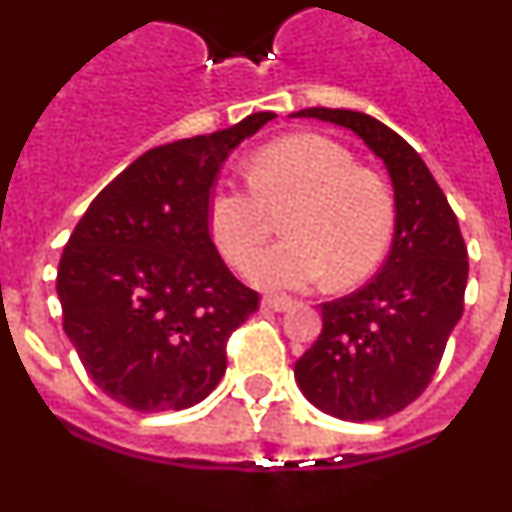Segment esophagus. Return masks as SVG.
<instances>
[{
	"mask_svg": "<svg viewBox=\"0 0 512 512\" xmlns=\"http://www.w3.org/2000/svg\"><path fill=\"white\" fill-rule=\"evenodd\" d=\"M262 308L275 310V313H283V310L293 308V300L285 298V295H265V298H262Z\"/></svg>",
	"mask_w": 512,
	"mask_h": 512,
	"instance_id": "esophagus-1",
	"label": "esophagus"
}]
</instances>
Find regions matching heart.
<instances>
[{"label":"heart","mask_w":512,"mask_h":512,"mask_svg":"<svg viewBox=\"0 0 512 512\" xmlns=\"http://www.w3.org/2000/svg\"><path fill=\"white\" fill-rule=\"evenodd\" d=\"M250 186L219 184L207 204V227L224 260L250 265L271 231V212L290 208L291 240L252 263V283L270 290L364 280L389 252L396 197L384 176L356 166L351 151L315 133L275 138L252 154Z\"/></svg>","instance_id":"heart-1"}]
</instances>
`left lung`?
<instances>
[{"mask_svg": "<svg viewBox=\"0 0 512 512\" xmlns=\"http://www.w3.org/2000/svg\"><path fill=\"white\" fill-rule=\"evenodd\" d=\"M293 116L351 128L394 184L396 232L384 267L356 293L321 305V336L295 361V381L310 404L351 422L386 419L427 389L462 318L465 240L432 171L399 133L343 108Z\"/></svg>", "mask_w": 512, "mask_h": 512, "instance_id": "1", "label": "left lung"}]
</instances>
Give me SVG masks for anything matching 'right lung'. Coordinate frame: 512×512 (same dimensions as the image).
I'll list each match as a JSON object with an SVG mask.
<instances>
[{"mask_svg": "<svg viewBox=\"0 0 512 512\" xmlns=\"http://www.w3.org/2000/svg\"><path fill=\"white\" fill-rule=\"evenodd\" d=\"M275 113L151 148L90 202L57 267L62 328L90 379L133 412H179L227 371V341L260 295L207 227L224 159Z\"/></svg>", "mask_w": 512, "mask_h": 512, "instance_id": "obj_1", "label": "right lung"}]
</instances>
